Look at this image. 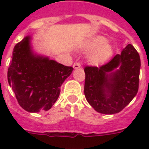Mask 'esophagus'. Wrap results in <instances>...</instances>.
I'll list each match as a JSON object with an SVG mask.
<instances>
[{
	"instance_id": "34e87169",
	"label": "esophagus",
	"mask_w": 149,
	"mask_h": 149,
	"mask_svg": "<svg viewBox=\"0 0 149 149\" xmlns=\"http://www.w3.org/2000/svg\"><path fill=\"white\" fill-rule=\"evenodd\" d=\"M80 66H81V65H80V63H75L74 64H73V68H74V69H79Z\"/></svg>"
}]
</instances>
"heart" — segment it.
<instances>
[{"label": "heart", "instance_id": "1", "mask_svg": "<svg viewBox=\"0 0 149 149\" xmlns=\"http://www.w3.org/2000/svg\"><path fill=\"white\" fill-rule=\"evenodd\" d=\"M84 49L86 51L93 50L89 57V61L93 65H98L107 60L113 54V47L107 42L104 36H96L91 37L84 44Z\"/></svg>", "mask_w": 149, "mask_h": 149}]
</instances>
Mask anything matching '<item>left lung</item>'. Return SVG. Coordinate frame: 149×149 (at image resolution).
<instances>
[{"label":"left lung","mask_w":149,"mask_h":149,"mask_svg":"<svg viewBox=\"0 0 149 149\" xmlns=\"http://www.w3.org/2000/svg\"><path fill=\"white\" fill-rule=\"evenodd\" d=\"M140 67L139 54L131 44L105 65L86 66V100L99 113H119L138 93Z\"/></svg>","instance_id":"obj_1"}]
</instances>
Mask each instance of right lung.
Returning <instances> with one entry per match:
<instances>
[{"label":"right lung","instance_id":"right-lung-1","mask_svg":"<svg viewBox=\"0 0 149 149\" xmlns=\"http://www.w3.org/2000/svg\"><path fill=\"white\" fill-rule=\"evenodd\" d=\"M31 39V36H26L14 48L8 80L20 106L36 113L53 106L62 84L73 68L36 53Z\"/></svg>","mask_w":149,"mask_h":149}]
</instances>
